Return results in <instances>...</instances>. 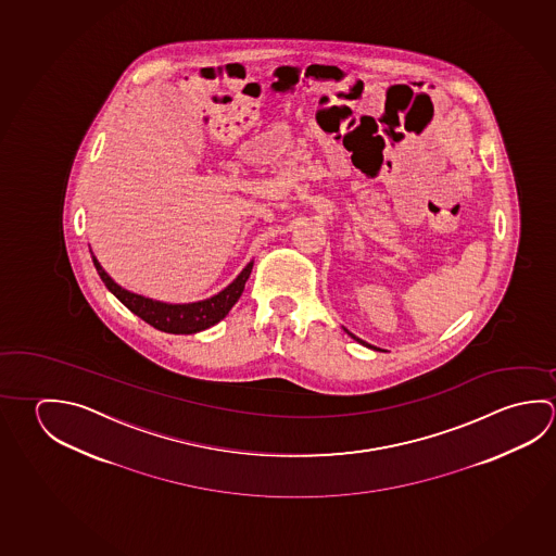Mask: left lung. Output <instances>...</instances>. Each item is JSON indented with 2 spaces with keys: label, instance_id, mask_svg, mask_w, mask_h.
<instances>
[{
  "label": "left lung",
  "instance_id": "left-lung-1",
  "mask_svg": "<svg viewBox=\"0 0 556 556\" xmlns=\"http://www.w3.org/2000/svg\"><path fill=\"white\" fill-rule=\"evenodd\" d=\"M348 333H350V331H348ZM351 338H353V340H357L359 341V343H363V345H367V348H372V345H369V343H365V341H361L359 338H355V336H353V333H350ZM372 350H377V348H372Z\"/></svg>",
  "mask_w": 556,
  "mask_h": 556
}]
</instances>
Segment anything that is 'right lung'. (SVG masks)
<instances>
[{
  "label": "right lung",
  "mask_w": 556,
  "mask_h": 556,
  "mask_svg": "<svg viewBox=\"0 0 556 556\" xmlns=\"http://www.w3.org/2000/svg\"><path fill=\"white\" fill-rule=\"evenodd\" d=\"M91 257H93V265L98 269L101 281L105 282L109 291L113 292L118 301L127 306L128 311L135 312L138 318H142L150 326H154L156 330L166 331V333H197V331L206 330L223 320L238 302L240 294L244 292L245 281L254 267V262H250L242 269V274L226 287L225 291L218 292L206 301L167 304V302L152 301L147 296H140L137 292L118 287L117 282L105 274L98 257L96 255H91Z\"/></svg>",
  "instance_id": "add662e5"
}]
</instances>
